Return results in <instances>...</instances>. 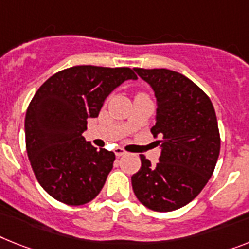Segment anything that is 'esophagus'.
<instances>
[{"instance_id": "obj_1", "label": "esophagus", "mask_w": 249, "mask_h": 249, "mask_svg": "<svg viewBox=\"0 0 249 249\" xmlns=\"http://www.w3.org/2000/svg\"><path fill=\"white\" fill-rule=\"evenodd\" d=\"M114 154H116L117 157H123V155H126L127 151L124 149H122V147H116V150H114Z\"/></svg>"}]
</instances>
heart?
<instances>
[{"instance_id": "b5f03b06", "label": "heart", "mask_w": 249, "mask_h": 249, "mask_svg": "<svg viewBox=\"0 0 249 249\" xmlns=\"http://www.w3.org/2000/svg\"><path fill=\"white\" fill-rule=\"evenodd\" d=\"M139 95H142V94H139Z\"/></svg>"}]
</instances>
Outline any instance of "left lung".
<instances>
[{
	"mask_svg": "<svg viewBox=\"0 0 249 249\" xmlns=\"http://www.w3.org/2000/svg\"><path fill=\"white\" fill-rule=\"evenodd\" d=\"M157 98L154 137L161 136L157 165L140 155L141 168L131 177L143 206L168 213L186 206L213 176L220 135L210 98L190 79L166 69H133Z\"/></svg>",
	"mask_w": 249,
	"mask_h": 249,
	"instance_id": "8db88e82",
	"label": "left lung"
}]
</instances>
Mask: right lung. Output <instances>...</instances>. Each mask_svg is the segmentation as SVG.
Listing matches in <instances>:
<instances>
[{
    "label": "right lung",
    "mask_w": 249,
    "mask_h": 249,
    "mask_svg": "<svg viewBox=\"0 0 249 249\" xmlns=\"http://www.w3.org/2000/svg\"><path fill=\"white\" fill-rule=\"evenodd\" d=\"M136 79L128 67L73 66L51 76L33 96L25 116L26 151L39 184L53 198L79 206L99 195L116 155L92 146L83 132L107 96Z\"/></svg>",
    "instance_id": "obj_1"
}]
</instances>
